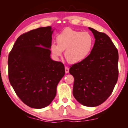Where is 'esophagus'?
Masks as SVG:
<instances>
[{"mask_svg":"<svg viewBox=\"0 0 128 128\" xmlns=\"http://www.w3.org/2000/svg\"><path fill=\"white\" fill-rule=\"evenodd\" d=\"M69 72V68L67 67H65V72L67 74Z\"/></svg>","mask_w":128,"mask_h":128,"instance_id":"esophagus-1","label":"esophagus"}]
</instances>
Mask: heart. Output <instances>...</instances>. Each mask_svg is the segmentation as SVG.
I'll use <instances>...</instances> for the list:
<instances>
[{"label":"heart","instance_id":"heart-1","mask_svg":"<svg viewBox=\"0 0 128 128\" xmlns=\"http://www.w3.org/2000/svg\"><path fill=\"white\" fill-rule=\"evenodd\" d=\"M57 43L52 42L51 51L56 58L61 56L65 50L66 59L70 64L83 61L91 53L94 44V37L87 32H80L66 28L58 34Z\"/></svg>","mask_w":128,"mask_h":128}]
</instances>
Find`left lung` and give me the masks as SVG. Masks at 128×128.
Here are the masks:
<instances>
[{
  "mask_svg": "<svg viewBox=\"0 0 128 128\" xmlns=\"http://www.w3.org/2000/svg\"><path fill=\"white\" fill-rule=\"evenodd\" d=\"M95 42L83 61L73 64L69 73L74 77L72 94L84 106L96 107L112 94L118 79V53L106 34L88 27Z\"/></svg>",
  "mask_w": 128,
  "mask_h": 128,
  "instance_id": "1",
  "label": "left lung"
}]
</instances>
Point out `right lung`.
<instances>
[{
  "label": "right lung",
  "mask_w": 128,
  "mask_h": 128,
  "mask_svg": "<svg viewBox=\"0 0 128 128\" xmlns=\"http://www.w3.org/2000/svg\"><path fill=\"white\" fill-rule=\"evenodd\" d=\"M54 30L51 26L41 27L21 34L8 56L11 86L19 98L33 108L52 102L65 74L64 64L50 57Z\"/></svg>",
  "instance_id": "add662e5"
}]
</instances>
